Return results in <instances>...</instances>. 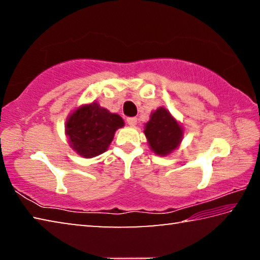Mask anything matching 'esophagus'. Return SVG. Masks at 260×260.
I'll return each instance as SVG.
<instances>
[{
  "label": "esophagus",
  "mask_w": 260,
  "mask_h": 260,
  "mask_svg": "<svg viewBox=\"0 0 260 260\" xmlns=\"http://www.w3.org/2000/svg\"><path fill=\"white\" fill-rule=\"evenodd\" d=\"M127 124H128L129 126H135L136 124H138V118H135V117L127 118Z\"/></svg>",
  "instance_id": "esophagus-1"
}]
</instances>
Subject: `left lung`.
<instances>
[{"label": "left lung", "instance_id": "obj_1", "mask_svg": "<svg viewBox=\"0 0 260 260\" xmlns=\"http://www.w3.org/2000/svg\"><path fill=\"white\" fill-rule=\"evenodd\" d=\"M143 133L151 150L161 157L177 150L183 139L182 126L164 107L151 112Z\"/></svg>", "mask_w": 260, "mask_h": 260}]
</instances>
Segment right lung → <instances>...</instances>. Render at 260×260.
<instances>
[{"label":"right lung","instance_id":"1","mask_svg":"<svg viewBox=\"0 0 260 260\" xmlns=\"http://www.w3.org/2000/svg\"><path fill=\"white\" fill-rule=\"evenodd\" d=\"M125 122L117 113L100 107L98 102L83 104L65 122L69 144L79 156L93 158L108 150L114 133Z\"/></svg>","mask_w":260,"mask_h":260}]
</instances>
